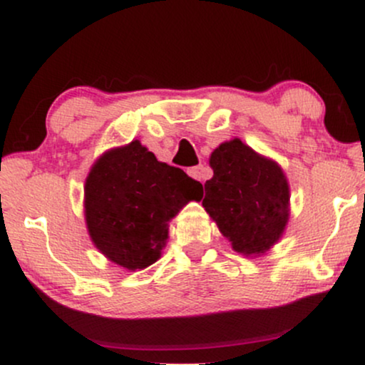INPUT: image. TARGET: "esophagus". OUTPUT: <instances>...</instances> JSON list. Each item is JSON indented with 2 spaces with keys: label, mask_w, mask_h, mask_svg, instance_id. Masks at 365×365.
<instances>
[{
  "label": "esophagus",
  "mask_w": 365,
  "mask_h": 365,
  "mask_svg": "<svg viewBox=\"0 0 365 365\" xmlns=\"http://www.w3.org/2000/svg\"><path fill=\"white\" fill-rule=\"evenodd\" d=\"M187 173L190 175L192 178L199 180V182H204L207 177V168L204 165H199V166H194V168H188Z\"/></svg>",
  "instance_id": "1"
}]
</instances>
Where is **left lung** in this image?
<instances>
[{
	"label": "left lung",
	"mask_w": 365,
	"mask_h": 365,
	"mask_svg": "<svg viewBox=\"0 0 365 365\" xmlns=\"http://www.w3.org/2000/svg\"><path fill=\"white\" fill-rule=\"evenodd\" d=\"M209 165L215 175L204 183L202 200L209 216L237 252H266L288 221L290 192L282 168L238 139L215 149Z\"/></svg>",
	"instance_id": "obj_1"
}]
</instances>
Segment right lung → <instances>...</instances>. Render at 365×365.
Returning <instances> with one entry per match:
<instances>
[{"label": "right lung", "instance_id": "right-lung-1", "mask_svg": "<svg viewBox=\"0 0 365 365\" xmlns=\"http://www.w3.org/2000/svg\"><path fill=\"white\" fill-rule=\"evenodd\" d=\"M202 185L183 170L159 163L139 140L113 149L92 166L86 182V221L96 247L127 269L159 259L168 223Z\"/></svg>", "mask_w": 365, "mask_h": 365}]
</instances>
